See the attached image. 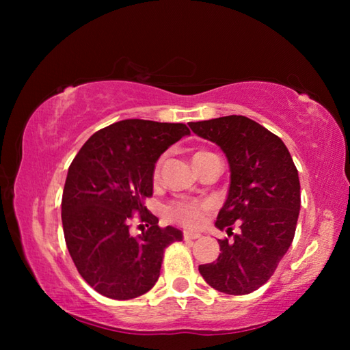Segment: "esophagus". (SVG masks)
Wrapping results in <instances>:
<instances>
[{"label":"esophagus","instance_id":"obj_1","mask_svg":"<svg viewBox=\"0 0 350 350\" xmlns=\"http://www.w3.org/2000/svg\"><path fill=\"white\" fill-rule=\"evenodd\" d=\"M198 238H200V234H198V233H188V232L183 233V239L185 241H194Z\"/></svg>","mask_w":350,"mask_h":350}]
</instances>
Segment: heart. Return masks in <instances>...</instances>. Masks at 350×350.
<instances>
[{
    "mask_svg": "<svg viewBox=\"0 0 350 350\" xmlns=\"http://www.w3.org/2000/svg\"><path fill=\"white\" fill-rule=\"evenodd\" d=\"M215 156V154L210 151H199L194 154L193 157V163L196 170L202 165L204 162L208 161L210 157ZM161 167H162V159H159L156 167H154V177H159V173H161ZM211 205L206 202H188V200H177V202H173L168 205L167 208V215L177 224L183 225L187 228H198L200 224L204 222V217L206 213L210 211Z\"/></svg>",
    "mask_w": 350,
    "mask_h": 350,
    "instance_id": "1",
    "label": "heart"
}]
</instances>
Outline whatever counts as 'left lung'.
<instances>
[{"instance_id":"8db88e82","label":"left lung","mask_w":350,"mask_h":350,"mask_svg":"<svg viewBox=\"0 0 350 350\" xmlns=\"http://www.w3.org/2000/svg\"><path fill=\"white\" fill-rule=\"evenodd\" d=\"M188 125L221 146L230 165L228 196L216 227L233 241L219 239L217 259L199 271L219 292L252 293L270 280L293 241L301 206L298 170L284 142L252 118L227 116ZM233 223L239 234L232 233Z\"/></svg>"}]
</instances>
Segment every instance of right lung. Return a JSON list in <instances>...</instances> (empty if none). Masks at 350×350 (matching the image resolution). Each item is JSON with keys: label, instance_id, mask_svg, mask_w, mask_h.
I'll return each mask as SVG.
<instances>
[{"label": "right lung", "instance_id": "add662e5", "mask_svg": "<svg viewBox=\"0 0 350 350\" xmlns=\"http://www.w3.org/2000/svg\"><path fill=\"white\" fill-rule=\"evenodd\" d=\"M188 134L183 123L128 118L91 135L70 163L64 241L83 280L106 298L133 299L151 290L165 248L182 241L180 230L159 227L144 200L152 196L157 159ZM134 214L147 227L137 237L129 232Z\"/></svg>", "mask_w": 350, "mask_h": 350}]
</instances>
